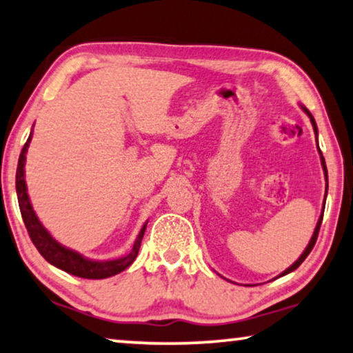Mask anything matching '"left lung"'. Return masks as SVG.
<instances>
[{
  "mask_svg": "<svg viewBox=\"0 0 353 353\" xmlns=\"http://www.w3.org/2000/svg\"><path fill=\"white\" fill-rule=\"evenodd\" d=\"M303 110H304V113L307 114L309 117H310V122H312V127H314V132H315V135L319 134V130H316V124H315V119H314V116L310 114V111L309 110H305L304 106H303ZM316 145H319V143H316ZM319 152H320V159H321V167H323V172H325V178H326V181H328V170H326V164H325V159H323V156H321V151H320V148H319ZM326 189H328V186H326ZM326 197V196H325ZM323 212H325V205H323V210H321V214H320V218H319V221H316V226H315V231H314V236H312V239H310V242H309V245L307 247H305V250H304V253L301 254V256L298 258V261L296 263H293L290 265V268L287 269V270H283L282 274H280V277H282V275H287V274H290V272H293V270H296L299 268L301 264H303V261L305 258L309 256V253L312 252V248H314V245H315V242H316V237H319V231H320V226H321V219H323Z\"/></svg>",
  "mask_w": 353,
  "mask_h": 353,
  "instance_id": "obj_1",
  "label": "left lung"
}]
</instances>
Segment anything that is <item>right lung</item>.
Masks as SVG:
<instances>
[{"label": "right lung", "instance_id": "right-lung-1", "mask_svg": "<svg viewBox=\"0 0 353 353\" xmlns=\"http://www.w3.org/2000/svg\"><path fill=\"white\" fill-rule=\"evenodd\" d=\"M30 141H32V134H30L27 143H25L22 148V152H20L19 157V165H17V173H15V191H17V199H19V207L20 213H22L25 228H27L28 236L32 239L38 252L41 253L46 261L50 263L55 268L65 270L71 275H76V277L81 279H108L113 277V275L122 272V270L129 268V265L135 261L137 254H139L141 239L145 236L146 231V223L145 226L141 228V231L137 237L134 247L125 256L119 259H111V261H94V259L84 258L83 254H79L74 250H70L60 245L57 240H55L50 234L48 232L43 224L34 213L32 202H30L28 192H27V183H25V161H27V154Z\"/></svg>", "mask_w": 353, "mask_h": 353}]
</instances>
